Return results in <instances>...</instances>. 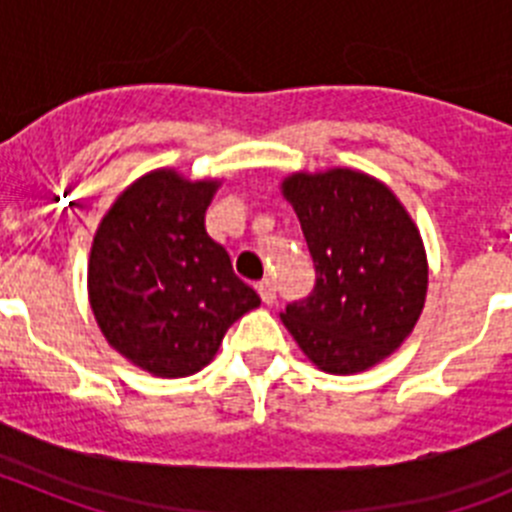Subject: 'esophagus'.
I'll list each match as a JSON object with an SVG mask.
<instances>
[{"mask_svg": "<svg viewBox=\"0 0 512 512\" xmlns=\"http://www.w3.org/2000/svg\"><path fill=\"white\" fill-rule=\"evenodd\" d=\"M256 289H259V297L264 300V305H274L277 302V287H274V282H261Z\"/></svg>", "mask_w": 512, "mask_h": 512, "instance_id": "esophagus-1", "label": "esophagus"}]
</instances>
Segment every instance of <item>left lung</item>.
Listing matches in <instances>:
<instances>
[{"label": "left lung", "instance_id": "1", "mask_svg": "<svg viewBox=\"0 0 512 512\" xmlns=\"http://www.w3.org/2000/svg\"><path fill=\"white\" fill-rule=\"evenodd\" d=\"M315 264V289L282 312L302 354L328 374H359L413 333L428 292L418 225L395 192L336 166L282 179Z\"/></svg>", "mask_w": 512, "mask_h": 512}]
</instances>
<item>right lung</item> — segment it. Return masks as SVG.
Wrapping results in <instances>:
<instances>
[{
    "instance_id": "add662e5",
    "label": "right lung",
    "mask_w": 512,
    "mask_h": 512,
    "mask_svg": "<svg viewBox=\"0 0 512 512\" xmlns=\"http://www.w3.org/2000/svg\"><path fill=\"white\" fill-rule=\"evenodd\" d=\"M220 179L156 169L102 217L87 266L89 305L117 354L153 377H189L215 359L230 325L259 307L207 235Z\"/></svg>"
}]
</instances>
